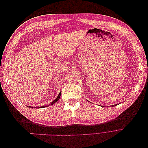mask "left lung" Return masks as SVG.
<instances>
[{"label": "left lung", "instance_id": "1", "mask_svg": "<svg viewBox=\"0 0 148 148\" xmlns=\"http://www.w3.org/2000/svg\"><path fill=\"white\" fill-rule=\"evenodd\" d=\"M116 106V104H115V105H113V106H110V107H114V106Z\"/></svg>", "mask_w": 148, "mask_h": 148}]
</instances>
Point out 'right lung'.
<instances>
[{
    "mask_svg": "<svg viewBox=\"0 0 148 148\" xmlns=\"http://www.w3.org/2000/svg\"><path fill=\"white\" fill-rule=\"evenodd\" d=\"M60 95H61V92H60V93H59V95H58V96L57 97L56 99L55 100H53V101L51 103L50 105H52V104H54L55 102H56L58 100H59V99H60ZM47 107V106H41V107H39V108H42V107ZM32 108H36V107H33Z\"/></svg>",
    "mask_w": 148,
    "mask_h": 148,
    "instance_id": "1",
    "label": "right lung"
}]
</instances>
